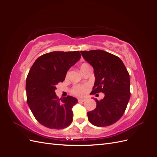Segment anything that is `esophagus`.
<instances>
[{
	"label": "esophagus",
	"mask_w": 157,
	"mask_h": 157,
	"mask_svg": "<svg viewBox=\"0 0 157 157\" xmlns=\"http://www.w3.org/2000/svg\"><path fill=\"white\" fill-rule=\"evenodd\" d=\"M84 101H85V99H82V98L78 99V102H84Z\"/></svg>",
	"instance_id": "obj_1"
}]
</instances>
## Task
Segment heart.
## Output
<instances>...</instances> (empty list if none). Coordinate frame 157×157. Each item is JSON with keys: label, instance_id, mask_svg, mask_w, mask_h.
Masks as SVG:
<instances>
[{"label": "heart", "instance_id": "heart-1", "mask_svg": "<svg viewBox=\"0 0 157 157\" xmlns=\"http://www.w3.org/2000/svg\"><path fill=\"white\" fill-rule=\"evenodd\" d=\"M86 65L84 64L82 66ZM89 89V86L88 84H79L74 86L72 88V93L77 96H83L86 94L87 90Z\"/></svg>", "mask_w": 157, "mask_h": 157}]
</instances>
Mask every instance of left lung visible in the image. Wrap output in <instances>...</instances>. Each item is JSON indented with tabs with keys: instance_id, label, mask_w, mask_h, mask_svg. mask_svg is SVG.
Segmentation results:
<instances>
[{
	"instance_id": "8db88e82",
	"label": "left lung",
	"mask_w": 157,
	"mask_h": 157,
	"mask_svg": "<svg viewBox=\"0 0 157 157\" xmlns=\"http://www.w3.org/2000/svg\"><path fill=\"white\" fill-rule=\"evenodd\" d=\"M80 53L94 69L96 80L91 94H105L100 101L95 99L96 107L88 112V121L98 127L112 125L124 115L129 101V73L122 60L109 52L94 50Z\"/></svg>"
}]
</instances>
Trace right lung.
Here are the masks:
<instances>
[{"instance_id":"obj_1","label":"right lung","mask_w":157,"mask_h":157,"mask_svg":"<svg viewBox=\"0 0 157 157\" xmlns=\"http://www.w3.org/2000/svg\"><path fill=\"white\" fill-rule=\"evenodd\" d=\"M80 57L79 51L52 52L40 56L32 65L26 79L27 102L40 124L59 130L72 122L77 98L67 96L59 99L55 90Z\"/></svg>"}]
</instances>
